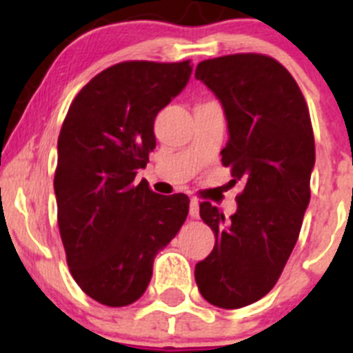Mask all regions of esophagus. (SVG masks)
<instances>
[{
  "instance_id": "obj_1",
  "label": "esophagus",
  "mask_w": 353,
  "mask_h": 353,
  "mask_svg": "<svg viewBox=\"0 0 353 353\" xmlns=\"http://www.w3.org/2000/svg\"><path fill=\"white\" fill-rule=\"evenodd\" d=\"M190 216H191V219H198V216H199V203L196 201V199H191Z\"/></svg>"
}]
</instances>
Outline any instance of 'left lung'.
<instances>
[{
  "mask_svg": "<svg viewBox=\"0 0 353 353\" xmlns=\"http://www.w3.org/2000/svg\"><path fill=\"white\" fill-rule=\"evenodd\" d=\"M194 77L222 102L229 124L222 163L234 184L244 183L229 219L210 201L199 203L215 245L196 263L194 279L210 304L239 309L275 287L297 243L311 198L314 133L297 81L270 56L205 59Z\"/></svg>",
  "mask_w": 353,
  "mask_h": 353,
  "instance_id": "1",
  "label": "left lung"
}]
</instances>
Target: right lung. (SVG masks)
I'll list each match as a JSON object with an SVG mask.
<instances>
[{
	"mask_svg": "<svg viewBox=\"0 0 353 353\" xmlns=\"http://www.w3.org/2000/svg\"><path fill=\"white\" fill-rule=\"evenodd\" d=\"M191 61H123L95 74L71 102L58 138V225L78 287L110 307L133 304L157 252L190 212L183 193L134 184L155 148L154 121L191 77Z\"/></svg>",
	"mask_w": 353,
	"mask_h": 353,
	"instance_id": "right-lung-1",
	"label": "right lung"
}]
</instances>
